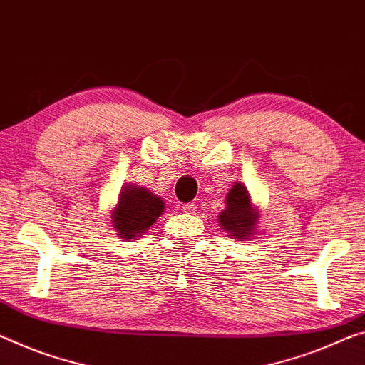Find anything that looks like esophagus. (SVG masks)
Returning a JSON list of instances; mask_svg holds the SVG:
<instances>
[{
    "label": "esophagus",
    "instance_id": "obj_1",
    "mask_svg": "<svg viewBox=\"0 0 365 365\" xmlns=\"http://www.w3.org/2000/svg\"><path fill=\"white\" fill-rule=\"evenodd\" d=\"M195 209H197L195 202H190V204H184L182 205V212H187V214H194Z\"/></svg>",
    "mask_w": 365,
    "mask_h": 365
}]
</instances>
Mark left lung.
I'll return each mask as SVG.
<instances>
[{
	"label": "left lung",
	"mask_w": 365,
	"mask_h": 365,
	"mask_svg": "<svg viewBox=\"0 0 365 365\" xmlns=\"http://www.w3.org/2000/svg\"><path fill=\"white\" fill-rule=\"evenodd\" d=\"M227 207L218 215V225H220L228 237L241 240H250L251 235L257 228L259 212L253 204L246 186L241 182H235L225 197Z\"/></svg>",
	"instance_id": "1"
}]
</instances>
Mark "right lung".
Listing matches in <instances>:
<instances>
[{
  "label": "right lung",
  "mask_w": 365,
  "mask_h": 365,
  "mask_svg": "<svg viewBox=\"0 0 365 365\" xmlns=\"http://www.w3.org/2000/svg\"><path fill=\"white\" fill-rule=\"evenodd\" d=\"M165 210V202L145 187L127 184L122 187L115 209L110 212L112 227L124 240L138 238Z\"/></svg>",
  "instance_id": "obj_1"
}]
</instances>
